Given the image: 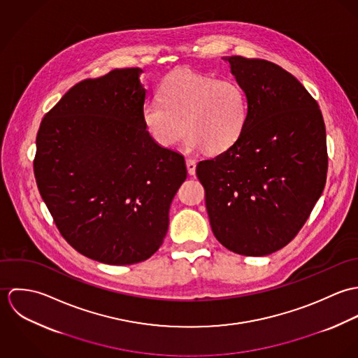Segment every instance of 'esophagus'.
<instances>
[{
  "instance_id": "34e87169",
  "label": "esophagus",
  "mask_w": 358,
  "mask_h": 358,
  "mask_svg": "<svg viewBox=\"0 0 358 358\" xmlns=\"http://www.w3.org/2000/svg\"><path fill=\"white\" fill-rule=\"evenodd\" d=\"M186 166H187V172L189 175H194L196 173V161L192 158L186 159Z\"/></svg>"
}]
</instances>
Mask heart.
I'll list each match as a JSON object with an SVG mask.
<instances>
[{"instance_id":"heart-1","label":"heart","mask_w":358,"mask_h":358,"mask_svg":"<svg viewBox=\"0 0 358 358\" xmlns=\"http://www.w3.org/2000/svg\"><path fill=\"white\" fill-rule=\"evenodd\" d=\"M142 121L150 138L162 148L178 143L186 128L190 149L222 153L240 139L247 127L248 99L236 81L179 69L164 80L161 99L143 103Z\"/></svg>"}]
</instances>
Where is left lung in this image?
Here are the masks:
<instances>
[{
	"label": "left lung",
	"mask_w": 358,
	"mask_h": 358,
	"mask_svg": "<svg viewBox=\"0 0 358 358\" xmlns=\"http://www.w3.org/2000/svg\"><path fill=\"white\" fill-rule=\"evenodd\" d=\"M223 60L245 91L248 121L230 149L196 172L216 240L238 255H270L298 234L324 190L325 125L306 88L278 64Z\"/></svg>",
	"instance_id": "1"
}]
</instances>
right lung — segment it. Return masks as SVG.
I'll return each instance as SVG.
<instances>
[{
	"instance_id": "add662e5",
	"label": "right lung",
	"mask_w": 358,
	"mask_h": 358,
	"mask_svg": "<svg viewBox=\"0 0 358 358\" xmlns=\"http://www.w3.org/2000/svg\"><path fill=\"white\" fill-rule=\"evenodd\" d=\"M142 71L115 69L76 84L37 134L34 175L60 234L114 266L157 252L187 176L183 155L157 145L143 125Z\"/></svg>"
}]
</instances>
